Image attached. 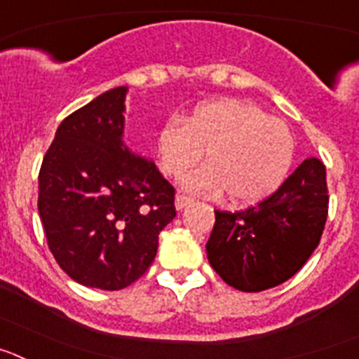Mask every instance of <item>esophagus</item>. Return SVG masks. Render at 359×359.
Returning <instances> with one entry per match:
<instances>
[{
    "label": "esophagus",
    "instance_id": "34e87169",
    "mask_svg": "<svg viewBox=\"0 0 359 359\" xmlns=\"http://www.w3.org/2000/svg\"><path fill=\"white\" fill-rule=\"evenodd\" d=\"M192 203H194V199L189 198V196L177 194V196H176V201H174V205H176V210H183V208L190 207Z\"/></svg>",
    "mask_w": 359,
    "mask_h": 359
}]
</instances>
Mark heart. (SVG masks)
<instances>
[{
  "label": "heart",
  "instance_id": "heart-1",
  "mask_svg": "<svg viewBox=\"0 0 359 359\" xmlns=\"http://www.w3.org/2000/svg\"><path fill=\"white\" fill-rule=\"evenodd\" d=\"M207 167L187 176L190 190L219 196L233 205H255L284 183L294 140L282 120L236 98H215L185 118H170L156 135V154L167 176L182 177L203 158Z\"/></svg>",
  "mask_w": 359,
  "mask_h": 359
}]
</instances>
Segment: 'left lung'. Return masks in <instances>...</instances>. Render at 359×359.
<instances>
[{
  "label": "left lung",
  "mask_w": 359,
  "mask_h": 359,
  "mask_svg": "<svg viewBox=\"0 0 359 359\" xmlns=\"http://www.w3.org/2000/svg\"><path fill=\"white\" fill-rule=\"evenodd\" d=\"M327 208L325 167L318 158H307L255 207L215 210L208 262L228 286L239 291L257 293L278 286L315 252Z\"/></svg>",
  "instance_id": "8db88e82"
}]
</instances>
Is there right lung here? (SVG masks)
<instances>
[{"label": "right lung", "instance_id": "add662e5", "mask_svg": "<svg viewBox=\"0 0 359 359\" xmlns=\"http://www.w3.org/2000/svg\"><path fill=\"white\" fill-rule=\"evenodd\" d=\"M126 93L113 88L66 116L39 170L50 252L69 278L106 291L147 271L160 231L176 217L174 187L123 144Z\"/></svg>", "mask_w": 359, "mask_h": 359}]
</instances>
